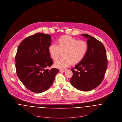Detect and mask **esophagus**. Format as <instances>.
<instances>
[{
	"label": "esophagus",
	"instance_id": "34e87169",
	"mask_svg": "<svg viewBox=\"0 0 122 122\" xmlns=\"http://www.w3.org/2000/svg\"><path fill=\"white\" fill-rule=\"evenodd\" d=\"M67 70H60V72H65Z\"/></svg>",
	"mask_w": 122,
	"mask_h": 122
}]
</instances>
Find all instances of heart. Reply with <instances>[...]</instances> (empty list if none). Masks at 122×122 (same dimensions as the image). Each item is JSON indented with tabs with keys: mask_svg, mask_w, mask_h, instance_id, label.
Listing matches in <instances>:
<instances>
[{
	"mask_svg": "<svg viewBox=\"0 0 122 122\" xmlns=\"http://www.w3.org/2000/svg\"><path fill=\"white\" fill-rule=\"evenodd\" d=\"M87 50V44L85 41L79 40L71 36H66L60 37L56 44H51L48 47L51 57L56 60L61 52L64 57L55 61L54 65L58 68L63 69L71 63L79 62L86 55Z\"/></svg>",
	"mask_w": 122,
	"mask_h": 122,
	"instance_id": "b5f03b06",
	"label": "heart"
}]
</instances>
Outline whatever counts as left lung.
<instances>
[{"label": "left lung", "mask_w": 122, "mask_h": 122, "mask_svg": "<svg viewBox=\"0 0 122 122\" xmlns=\"http://www.w3.org/2000/svg\"><path fill=\"white\" fill-rule=\"evenodd\" d=\"M87 40L86 55L74 69L70 79L72 85L81 91H88L100 85L107 66L106 49L99 41L87 34H82Z\"/></svg>", "instance_id": "obj_1"}]
</instances>
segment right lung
Returning a JSON list of instances; mask_svg holds the SVG:
<instances>
[{
	"mask_svg": "<svg viewBox=\"0 0 122 122\" xmlns=\"http://www.w3.org/2000/svg\"><path fill=\"white\" fill-rule=\"evenodd\" d=\"M48 34L38 33L24 39L18 46L15 57L18 78L31 91L41 93L52 84L58 70L46 69L53 64L48 51L51 43Z\"/></svg>",
	"mask_w": 122,
	"mask_h": 122,
	"instance_id": "right-lung-1",
	"label": "right lung"
}]
</instances>
